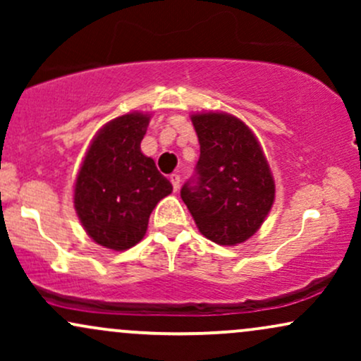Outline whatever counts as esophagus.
<instances>
[{"label": "esophagus", "instance_id": "obj_1", "mask_svg": "<svg viewBox=\"0 0 361 361\" xmlns=\"http://www.w3.org/2000/svg\"><path fill=\"white\" fill-rule=\"evenodd\" d=\"M169 181H171V185H173V190H175V192H178V190H180V183H181V178H180V175H171L169 176Z\"/></svg>", "mask_w": 361, "mask_h": 361}]
</instances>
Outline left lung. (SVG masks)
<instances>
[{"label": "left lung", "instance_id": "left-lung-1", "mask_svg": "<svg viewBox=\"0 0 361 361\" xmlns=\"http://www.w3.org/2000/svg\"><path fill=\"white\" fill-rule=\"evenodd\" d=\"M200 142L195 178L181 198L198 231L210 241L235 246L250 239L275 200V181L258 139L227 114L192 115Z\"/></svg>", "mask_w": 361, "mask_h": 361}]
</instances>
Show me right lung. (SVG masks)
I'll use <instances>...</instances> for the list:
<instances>
[{
	"label": "right lung",
	"instance_id": "add662e5",
	"mask_svg": "<svg viewBox=\"0 0 361 361\" xmlns=\"http://www.w3.org/2000/svg\"><path fill=\"white\" fill-rule=\"evenodd\" d=\"M149 117L122 115L94 135L76 185L74 209L94 243L114 251L135 246L147 231L149 215L173 192L154 161L140 152Z\"/></svg>",
	"mask_w": 361,
	"mask_h": 361
}]
</instances>
